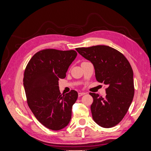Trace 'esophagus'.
Here are the masks:
<instances>
[{"instance_id": "1", "label": "esophagus", "mask_w": 151, "mask_h": 151, "mask_svg": "<svg viewBox=\"0 0 151 151\" xmlns=\"http://www.w3.org/2000/svg\"><path fill=\"white\" fill-rule=\"evenodd\" d=\"M85 94H86L85 93H78V96H79V97H81V96H82L84 95Z\"/></svg>"}]
</instances>
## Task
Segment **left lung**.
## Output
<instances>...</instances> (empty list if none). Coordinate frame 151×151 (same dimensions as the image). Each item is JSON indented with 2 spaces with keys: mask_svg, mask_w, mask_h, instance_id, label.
I'll return each mask as SVG.
<instances>
[{
  "mask_svg": "<svg viewBox=\"0 0 151 151\" xmlns=\"http://www.w3.org/2000/svg\"><path fill=\"white\" fill-rule=\"evenodd\" d=\"M82 56L92 62L96 80L108 86L106 97L90 93L94 121L104 128L118 124L125 116L134 96L133 70L129 62L116 49L106 45L77 48Z\"/></svg>",
  "mask_w": 151,
  "mask_h": 151,
  "instance_id": "obj_1",
  "label": "left lung"
}]
</instances>
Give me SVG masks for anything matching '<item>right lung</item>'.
<instances>
[{
	"label": "right lung",
	"mask_w": 151,
	"mask_h": 151,
	"mask_svg": "<svg viewBox=\"0 0 151 151\" xmlns=\"http://www.w3.org/2000/svg\"><path fill=\"white\" fill-rule=\"evenodd\" d=\"M77 54L75 50L44 49L32 57L25 68L23 84L27 103L36 119L48 129L61 130L71 119L78 94L75 90L61 94L58 81L65 78Z\"/></svg>",
	"instance_id": "1"
}]
</instances>
